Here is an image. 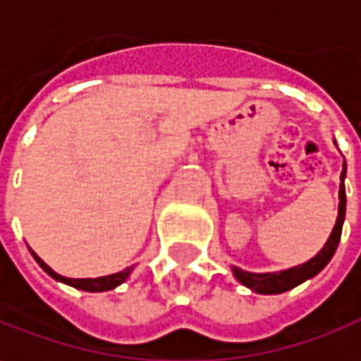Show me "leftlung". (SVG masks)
Here are the masks:
<instances>
[{
	"label": "left lung",
	"mask_w": 361,
	"mask_h": 361,
	"mask_svg": "<svg viewBox=\"0 0 361 361\" xmlns=\"http://www.w3.org/2000/svg\"><path fill=\"white\" fill-rule=\"evenodd\" d=\"M343 178H345V164H343L341 176H339L341 183H339V212H337V222L336 226H334L331 236H329V240L325 243L322 250L309 260V262H305V264H299V267L289 269V271H283V273L255 274L240 271V269H234V276L243 283L244 287L252 289L255 293H260V295L285 293V290L301 285L307 279L315 276L331 260L337 244H339V238H341V226H343V218H345V185H343Z\"/></svg>",
	"instance_id": "obj_1"
}]
</instances>
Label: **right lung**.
<instances>
[{
  "instance_id": "1",
  "label": "right lung",
  "mask_w": 361,
  "mask_h": 361,
  "mask_svg": "<svg viewBox=\"0 0 361 361\" xmlns=\"http://www.w3.org/2000/svg\"><path fill=\"white\" fill-rule=\"evenodd\" d=\"M34 255V252H32ZM34 259L38 262L39 267L46 271V273L50 274V276H54L56 281H62V283H66V285H72V287H76V289H82V290H90V293H101V290H111L115 289L117 285L121 283H125L127 281V276L131 274V269H125V271H121V273L115 274H109V276H99V279H66V276H60V274H56L44 260L39 259L38 255H34Z\"/></svg>"
}]
</instances>
